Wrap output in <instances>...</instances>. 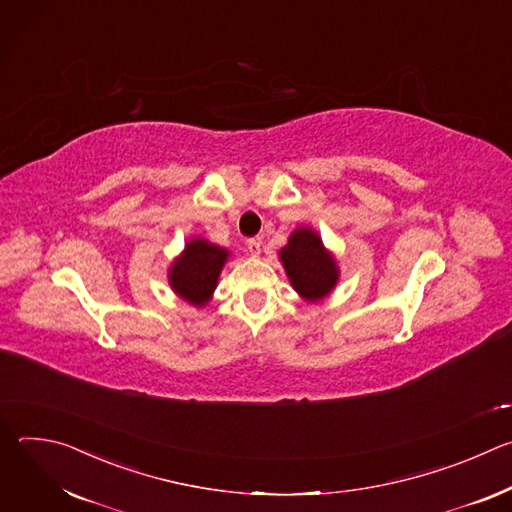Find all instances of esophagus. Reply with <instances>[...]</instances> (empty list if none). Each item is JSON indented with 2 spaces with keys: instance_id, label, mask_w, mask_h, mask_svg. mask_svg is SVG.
<instances>
[{
  "instance_id": "obj_1",
  "label": "esophagus",
  "mask_w": 512,
  "mask_h": 512,
  "mask_svg": "<svg viewBox=\"0 0 512 512\" xmlns=\"http://www.w3.org/2000/svg\"><path fill=\"white\" fill-rule=\"evenodd\" d=\"M247 251H249L253 257H259V255H261V241H259V239H249V241H247Z\"/></svg>"
}]
</instances>
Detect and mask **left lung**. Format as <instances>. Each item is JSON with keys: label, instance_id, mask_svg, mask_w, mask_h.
Wrapping results in <instances>:
<instances>
[{"label": "left lung", "instance_id": "1", "mask_svg": "<svg viewBox=\"0 0 512 512\" xmlns=\"http://www.w3.org/2000/svg\"><path fill=\"white\" fill-rule=\"evenodd\" d=\"M279 259L291 287L308 302L324 300L338 283L336 259L310 227H300L289 235L287 245L279 251Z\"/></svg>", "mask_w": 512, "mask_h": 512}]
</instances>
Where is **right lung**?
<instances>
[{
	"mask_svg": "<svg viewBox=\"0 0 512 512\" xmlns=\"http://www.w3.org/2000/svg\"><path fill=\"white\" fill-rule=\"evenodd\" d=\"M227 259V249L208 243L206 239H192L186 243L182 255L172 263L168 281L182 300L202 308L210 302Z\"/></svg>",
	"mask_w": 512,
	"mask_h": 512,
	"instance_id": "1",
	"label": "right lung"
}]
</instances>
